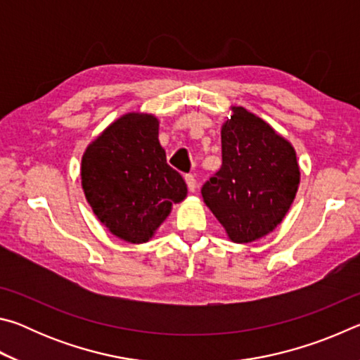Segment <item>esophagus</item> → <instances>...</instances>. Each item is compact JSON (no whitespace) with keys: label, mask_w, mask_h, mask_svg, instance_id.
Returning <instances> with one entry per match:
<instances>
[{"label":"esophagus","mask_w":360,"mask_h":360,"mask_svg":"<svg viewBox=\"0 0 360 360\" xmlns=\"http://www.w3.org/2000/svg\"><path fill=\"white\" fill-rule=\"evenodd\" d=\"M186 182H187V187L191 192H195V188H197V179H195L193 174H186Z\"/></svg>","instance_id":"obj_1"}]
</instances>
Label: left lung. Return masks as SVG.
I'll return each instance as SVG.
<instances>
[{
    "mask_svg": "<svg viewBox=\"0 0 360 360\" xmlns=\"http://www.w3.org/2000/svg\"><path fill=\"white\" fill-rule=\"evenodd\" d=\"M222 167L205 182V203L231 241L259 240L283 221L300 172L295 150L245 108L231 109L222 127Z\"/></svg>",
    "mask_w": 360,
    "mask_h": 360,
    "instance_id": "1",
    "label": "left lung"
}]
</instances>
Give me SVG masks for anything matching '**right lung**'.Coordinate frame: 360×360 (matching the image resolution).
Returning <instances> with one entry per match:
<instances>
[{"label":"right lung","mask_w":360,"mask_h":360,"mask_svg":"<svg viewBox=\"0 0 360 360\" xmlns=\"http://www.w3.org/2000/svg\"><path fill=\"white\" fill-rule=\"evenodd\" d=\"M81 178L100 222L129 243L148 241L187 195L158 143V122L148 114H127L109 125L85 150Z\"/></svg>","instance_id":"add662e5"}]
</instances>
